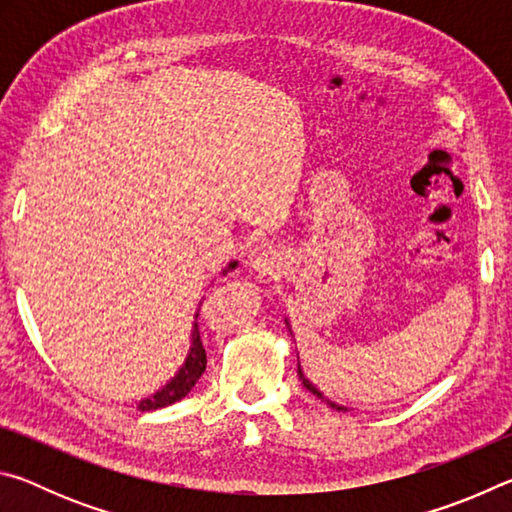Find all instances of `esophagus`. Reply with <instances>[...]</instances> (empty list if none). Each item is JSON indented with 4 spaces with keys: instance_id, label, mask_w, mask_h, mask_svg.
<instances>
[{
    "instance_id": "34e87169",
    "label": "esophagus",
    "mask_w": 512,
    "mask_h": 512,
    "mask_svg": "<svg viewBox=\"0 0 512 512\" xmlns=\"http://www.w3.org/2000/svg\"><path fill=\"white\" fill-rule=\"evenodd\" d=\"M250 266L262 275L275 273L277 268H280V255H277V250L273 246L262 244L253 250V255H250Z\"/></svg>"
}]
</instances>
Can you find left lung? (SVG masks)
I'll return each instance as SVG.
<instances>
[{"label":"left lung","mask_w":512,"mask_h":512,"mask_svg":"<svg viewBox=\"0 0 512 512\" xmlns=\"http://www.w3.org/2000/svg\"><path fill=\"white\" fill-rule=\"evenodd\" d=\"M298 372H300V379H302V384H305V388H307V391H309V393H314L316 397H320V400H323V402H327L329 406H332V409H336V411H345V409H343V406H336L334 402H329V400H325V397H323V393H320V391H318V388H316L314 384H311V381H309V379H305V375H302V370H300V368H298Z\"/></svg>","instance_id":"1"}]
</instances>
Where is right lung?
Listing matches in <instances>:
<instances>
[{
	"label": "right lung",
	"instance_id": "add662e5",
	"mask_svg": "<svg viewBox=\"0 0 512 512\" xmlns=\"http://www.w3.org/2000/svg\"><path fill=\"white\" fill-rule=\"evenodd\" d=\"M235 266L237 264L232 262L228 268H235ZM196 318H198V314H196ZM205 363H207V354H205L203 341H201V332H198V323H194L192 350H189V357L185 361V366L180 368L178 375L173 377L167 386L160 388L158 393L146 397V400L137 404V409H140V411H155V409H164V406L183 400V397L196 386V381L201 379V375L205 372Z\"/></svg>",
	"mask_w": 512,
	"mask_h": 512
}]
</instances>
